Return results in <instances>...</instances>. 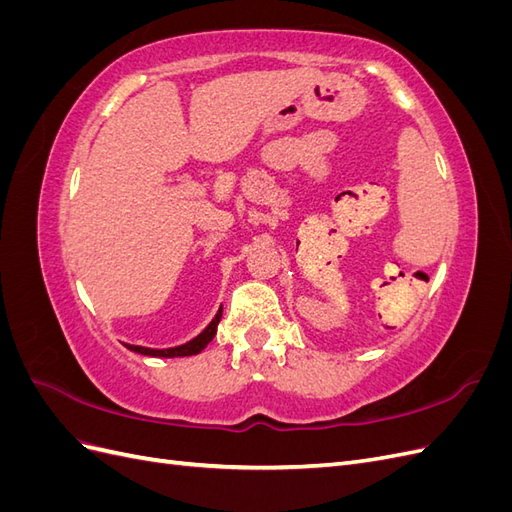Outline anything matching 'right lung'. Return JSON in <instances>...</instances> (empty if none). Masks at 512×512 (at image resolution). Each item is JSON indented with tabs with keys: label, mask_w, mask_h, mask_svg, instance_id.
Wrapping results in <instances>:
<instances>
[{
	"label": "right lung",
	"mask_w": 512,
	"mask_h": 512,
	"mask_svg": "<svg viewBox=\"0 0 512 512\" xmlns=\"http://www.w3.org/2000/svg\"><path fill=\"white\" fill-rule=\"evenodd\" d=\"M220 318H222V309H218V314H215V318L207 324V329L203 333H198L194 339H190V342H185V344L175 346V348L158 350V348H145V346H132V344H126V348L132 350V352H138V354H145V356H162V359H175V356H192V354H198V352H203L207 348V344L215 337V333H218Z\"/></svg>",
	"instance_id": "right-lung-1"
}]
</instances>
